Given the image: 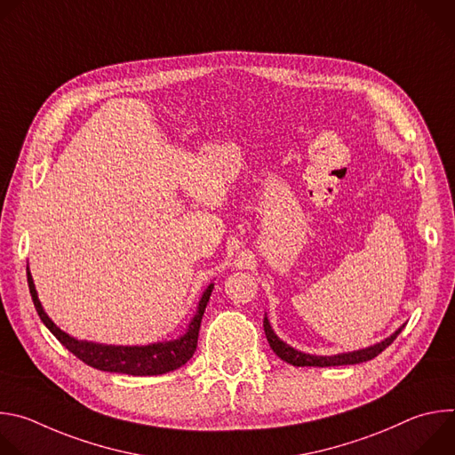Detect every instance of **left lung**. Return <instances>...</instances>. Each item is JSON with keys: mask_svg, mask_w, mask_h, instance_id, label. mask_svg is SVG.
<instances>
[{"mask_svg": "<svg viewBox=\"0 0 455 455\" xmlns=\"http://www.w3.org/2000/svg\"><path fill=\"white\" fill-rule=\"evenodd\" d=\"M263 326H265L267 340H268L270 347L274 349V353L281 360H284V362H288V363H291L295 367H331V365H355V363L369 362L374 356H378L385 347L391 346L396 340V337L402 333V330H403V326H402L396 333H393L391 337L385 339L383 342H379L376 346H371L367 349H360V351H353V353H344V355H337V356H313V355H306V353L295 351L293 347H290L283 340H279L277 335L274 333V330L270 328V322H268L267 316H265Z\"/></svg>", "mask_w": 455, "mask_h": 455, "instance_id": "obj_1", "label": "left lung"}]
</instances>
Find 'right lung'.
I'll return each instance as SVG.
<instances>
[{"label":"right lung","instance_id":"right-lung-1","mask_svg":"<svg viewBox=\"0 0 455 455\" xmlns=\"http://www.w3.org/2000/svg\"><path fill=\"white\" fill-rule=\"evenodd\" d=\"M28 277V288L30 295L36 306V311L39 318L43 320L44 326L53 333V337L67 347L70 353H74L79 360L88 363L90 367L108 371V372H122V374H133V376H156V374H165L169 371H174L187 363L194 351H196L198 346V333H200V323L202 316L205 313L207 302L212 293L211 284L200 304L198 311L194 315V318L188 323V330L183 337L171 340V342H158L151 346H135V347H122V346H102V344H93V342H81L72 339L64 331H60L55 323L48 318L44 309L41 307V302L37 299V291L32 281L30 272H27Z\"/></svg>","mask_w":455,"mask_h":455}]
</instances>
